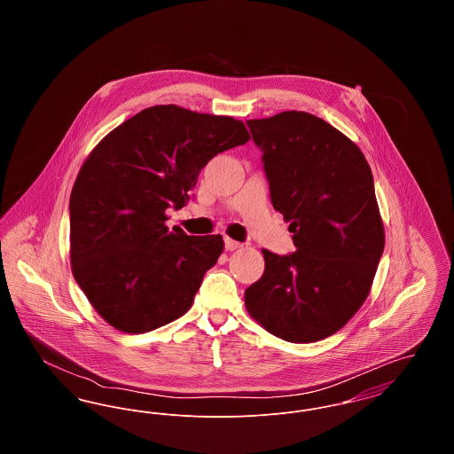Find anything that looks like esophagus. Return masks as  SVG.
<instances>
[{
    "label": "esophagus",
    "mask_w": 454,
    "mask_h": 454,
    "mask_svg": "<svg viewBox=\"0 0 454 454\" xmlns=\"http://www.w3.org/2000/svg\"><path fill=\"white\" fill-rule=\"evenodd\" d=\"M224 247H226V250H228V252H233V250H238V248H241L243 245H241L239 241H237V239L226 238V239H224Z\"/></svg>",
    "instance_id": "obj_1"
}]
</instances>
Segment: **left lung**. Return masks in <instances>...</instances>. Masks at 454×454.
<instances>
[{"instance_id":"left-lung-1","label":"left lung","mask_w":454,"mask_h":454,"mask_svg":"<svg viewBox=\"0 0 454 454\" xmlns=\"http://www.w3.org/2000/svg\"><path fill=\"white\" fill-rule=\"evenodd\" d=\"M247 124L296 247L284 257L262 250L265 270L245 291L247 311L282 340H322L366 301L385 248L372 173L354 141L308 112Z\"/></svg>"}]
</instances>
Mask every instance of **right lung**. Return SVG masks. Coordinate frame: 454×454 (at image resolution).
I'll use <instances>...</instances> for the list:
<instances>
[{
    "label": "right lung",
    "instance_id": "right-lung-1",
    "mask_svg": "<svg viewBox=\"0 0 454 454\" xmlns=\"http://www.w3.org/2000/svg\"><path fill=\"white\" fill-rule=\"evenodd\" d=\"M250 134L230 115L154 106L110 130L82 165L69 199L73 276L95 311L124 333H145L189 311L221 235L165 224L200 170Z\"/></svg>",
    "mask_w": 454,
    "mask_h": 454
}]
</instances>
